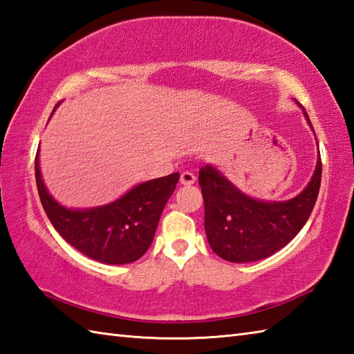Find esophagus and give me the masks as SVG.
Segmentation results:
<instances>
[{
	"mask_svg": "<svg viewBox=\"0 0 354 354\" xmlns=\"http://www.w3.org/2000/svg\"><path fill=\"white\" fill-rule=\"evenodd\" d=\"M196 181V176H194V173L192 171H183L181 173V184L183 185H192Z\"/></svg>",
	"mask_w": 354,
	"mask_h": 354,
	"instance_id": "obj_1",
	"label": "esophagus"
}]
</instances>
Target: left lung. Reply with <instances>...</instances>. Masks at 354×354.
Wrapping results in <instances>:
<instances>
[{
    "mask_svg": "<svg viewBox=\"0 0 354 354\" xmlns=\"http://www.w3.org/2000/svg\"><path fill=\"white\" fill-rule=\"evenodd\" d=\"M307 123L310 118L303 109ZM313 129V127H312ZM321 156L310 183L293 199L265 202L248 196L213 165L199 170L205 207V232L221 259L248 263L266 259L295 237L310 217L321 185Z\"/></svg>",
    "mask_w": 354,
    "mask_h": 354,
    "instance_id": "1",
    "label": "left lung"
}]
</instances>
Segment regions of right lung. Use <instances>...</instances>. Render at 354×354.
Masks as SVG:
<instances>
[{
  "mask_svg": "<svg viewBox=\"0 0 354 354\" xmlns=\"http://www.w3.org/2000/svg\"><path fill=\"white\" fill-rule=\"evenodd\" d=\"M35 176L45 213L66 242L93 260L126 265L149 250L179 173L138 184L111 204L89 209L65 208L51 198L41 176L39 150L35 158Z\"/></svg>",
  "mask_w": 354,
  "mask_h": 354,
  "instance_id": "add662e5",
  "label": "right lung"
}]
</instances>
